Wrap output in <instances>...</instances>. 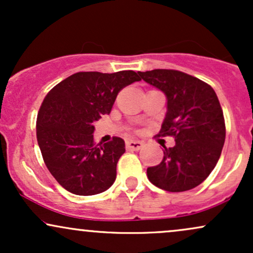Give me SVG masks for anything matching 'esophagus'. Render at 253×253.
Segmentation results:
<instances>
[{"label":"esophagus","mask_w":253,"mask_h":253,"mask_svg":"<svg viewBox=\"0 0 253 253\" xmlns=\"http://www.w3.org/2000/svg\"><path fill=\"white\" fill-rule=\"evenodd\" d=\"M126 146H127V149H129V150L139 151L141 147L144 146V143L143 141H139V140H127Z\"/></svg>","instance_id":"1"}]
</instances>
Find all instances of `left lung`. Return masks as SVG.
<instances>
[{
    "mask_svg": "<svg viewBox=\"0 0 253 253\" xmlns=\"http://www.w3.org/2000/svg\"><path fill=\"white\" fill-rule=\"evenodd\" d=\"M138 74L167 96L168 112L158 135H171L176 141L173 147L163 146V161L147 168V177L171 193L193 189L215 168L225 143V119L215 91L182 71L156 69Z\"/></svg>",
    "mask_w": 253,
    "mask_h": 253,
    "instance_id": "obj_1",
    "label": "left lung"
}]
</instances>
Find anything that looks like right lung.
I'll return each mask as SVG.
<instances>
[{
	"label": "right lung",
	"mask_w": 253,
	"mask_h": 253,
	"mask_svg": "<svg viewBox=\"0 0 253 253\" xmlns=\"http://www.w3.org/2000/svg\"><path fill=\"white\" fill-rule=\"evenodd\" d=\"M141 78L132 70L77 72L53 86L37 118V140L51 175L72 194L95 195L117 178L124 139L94 143V123L109 114L119 91Z\"/></svg>",
	"instance_id": "1"
}]
</instances>
